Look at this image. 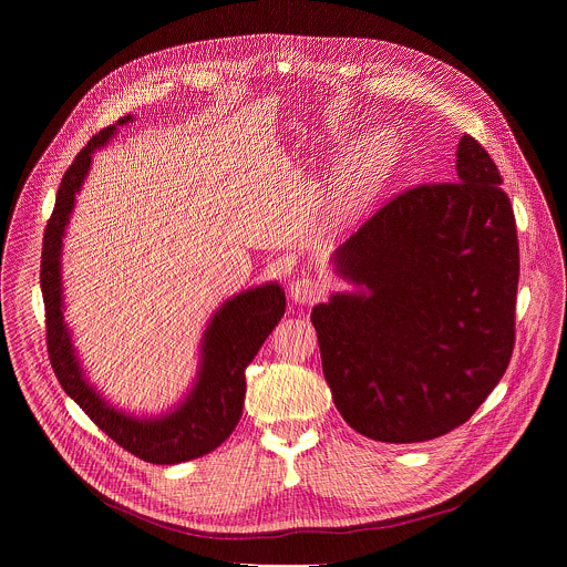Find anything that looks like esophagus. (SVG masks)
<instances>
[{
    "label": "esophagus",
    "instance_id": "esophagus-1",
    "mask_svg": "<svg viewBox=\"0 0 567 567\" xmlns=\"http://www.w3.org/2000/svg\"><path fill=\"white\" fill-rule=\"evenodd\" d=\"M289 293H291V300L298 302V305H309L313 300L320 298L322 293V287L318 280L309 278V276H300L296 280H291L289 285Z\"/></svg>",
    "mask_w": 567,
    "mask_h": 567
}]
</instances>
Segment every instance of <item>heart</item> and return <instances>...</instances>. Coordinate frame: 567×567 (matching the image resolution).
<instances>
[{"mask_svg": "<svg viewBox=\"0 0 567 567\" xmlns=\"http://www.w3.org/2000/svg\"><path fill=\"white\" fill-rule=\"evenodd\" d=\"M385 156L383 152V143H377V145H370V150L363 154V161H361V173L359 177H368L374 173V168L381 164Z\"/></svg>", "mask_w": 567, "mask_h": 567, "instance_id": "heart-1", "label": "heart"}]
</instances>
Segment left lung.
Wrapping results in <instances>:
<instances>
[{
    "label": "left lung",
    "instance_id": "1",
    "mask_svg": "<svg viewBox=\"0 0 567 567\" xmlns=\"http://www.w3.org/2000/svg\"><path fill=\"white\" fill-rule=\"evenodd\" d=\"M455 173L381 206L334 254L337 271L361 289L311 309L337 409L377 442L451 433L514 352V208L494 158L468 134Z\"/></svg>",
    "mask_w": 567,
    "mask_h": 567
}]
</instances>
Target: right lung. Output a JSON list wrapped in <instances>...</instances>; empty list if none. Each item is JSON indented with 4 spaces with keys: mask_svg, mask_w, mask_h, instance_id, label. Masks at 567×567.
Masks as SVG:
<instances>
[{
    "mask_svg": "<svg viewBox=\"0 0 567 567\" xmlns=\"http://www.w3.org/2000/svg\"><path fill=\"white\" fill-rule=\"evenodd\" d=\"M134 116H123L101 130L80 150L66 168L55 206L44 228L40 285L47 311V348L51 368L62 390L85 415L127 453L152 464H179L215 451L237 426L245 406V370L285 316V291L278 282L247 289L228 298L210 318L202 339V363L197 381L186 399L164 417L138 420L125 415L87 383L71 346V334L62 316V237L69 224L75 193L83 186L92 154L105 145L116 127Z\"/></svg>",
    "mask_w": 567,
    "mask_h": 567,
    "instance_id": "1",
    "label": "right lung"
}]
</instances>
